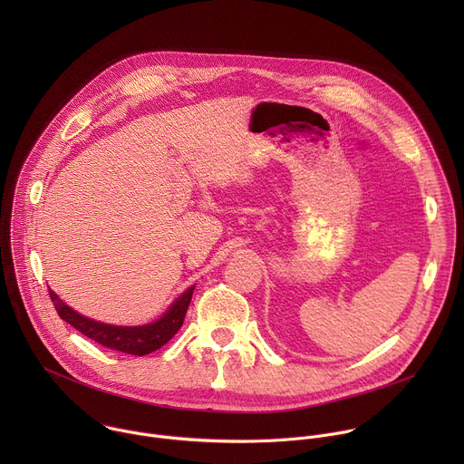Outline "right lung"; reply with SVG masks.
Segmentation results:
<instances>
[{
	"mask_svg": "<svg viewBox=\"0 0 464 464\" xmlns=\"http://www.w3.org/2000/svg\"><path fill=\"white\" fill-rule=\"evenodd\" d=\"M192 290L194 286H190L181 297H178L161 319L143 326H113L99 323L72 310L68 304L62 303V299H58V295L53 290H49V297L60 319L70 323L81 334L88 336L90 340L97 342L106 349L126 353L131 356H145L161 349L181 328L192 297Z\"/></svg>",
	"mask_w": 464,
	"mask_h": 464,
	"instance_id": "add662e5",
	"label": "right lung"
}]
</instances>
